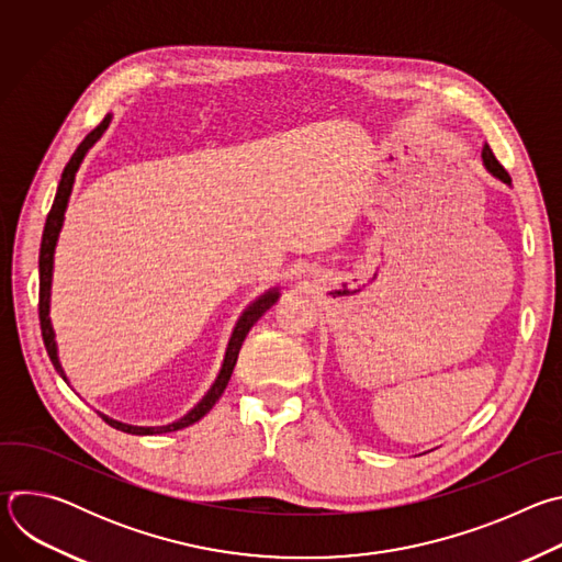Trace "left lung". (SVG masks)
Segmentation results:
<instances>
[{"label": "left lung", "mask_w": 562, "mask_h": 562, "mask_svg": "<svg viewBox=\"0 0 562 562\" xmlns=\"http://www.w3.org/2000/svg\"><path fill=\"white\" fill-rule=\"evenodd\" d=\"M483 165H485V169L490 171V176H492V178H496L498 182H503V184L512 187V178H509V173L501 167V162L496 159L494 150L490 148V144H485V146H483Z\"/></svg>", "instance_id": "obj_1"}]
</instances>
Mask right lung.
<instances>
[{
	"label": "right lung",
	"instance_id": "obj_1",
	"mask_svg": "<svg viewBox=\"0 0 562 562\" xmlns=\"http://www.w3.org/2000/svg\"><path fill=\"white\" fill-rule=\"evenodd\" d=\"M111 124V113L100 122V126H95L85 139L82 144L77 146V150L72 153V157L68 159V165L64 167V173H61V180H59V187H57V193H55V200H53V206H50V213L46 217V226H44V235H42V249H40V325H42V338H44V345H46V351H48V358L55 367V371L64 378V382L68 384V378L64 373V367L59 362V353H57V342H55V331H53V325H50V284H53V260H55V247H57V239H59V231L64 226V213H66V206H68V200H70V193H72V184H75V173L79 169V165H82V159L87 157L89 148L104 135V131L109 128ZM280 297V289L273 286L269 291H265L258 300H254L245 311L243 315H239V319L233 327V334L228 338V345H226V353H224V360H222V367H220V373L215 378V382L211 384V389L204 393V397L200 400V403L187 414L182 416L180 420L176 423H169V425H162V427H137V425H126V423H120V420H113L104 414H100L111 427L124 431V434H133V436H155V434H169V431H178V429H184L193 423H198L200 418H204L213 405L220 400V395L224 393L228 380H231V373H233V367L237 362V353L239 349H243V342L247 338V334L251 331V327L258 323V319L265 315V311H269Z\"/></svg>",
	"mask_w": 562,
	"mask_h": 562
}]
</instances>
